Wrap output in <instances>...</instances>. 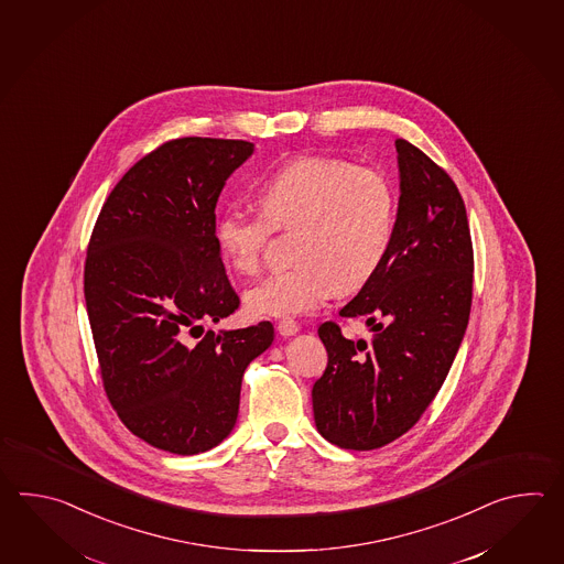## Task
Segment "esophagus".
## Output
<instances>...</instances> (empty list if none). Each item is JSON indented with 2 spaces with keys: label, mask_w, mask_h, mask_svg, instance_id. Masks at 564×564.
Instances as JSON below:
<instances>
[{
  "label": "esophagus",
  "mask_w": 564,
  "mask_h": 564,
  "mask_svg": "<svg viewBox=\"0 0 564 564\" xmlns=\"http://www.w3.org/2000/svg\"><path fill=\"white\" fill-rule=\"evenodd\" d=\"M278 333L282 336H294L300 330L299 323H294V321H290V318H284V321H280L278 323Z\"/></svg>",
  "instance_id": "1"
}]
</instances>
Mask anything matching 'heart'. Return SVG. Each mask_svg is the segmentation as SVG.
I'll return each instance as SVG.
<instances>
[{
	"instance_id": "obj_1",
	"label": "heart",
	"mask_w": 564,
	"mask_h": 564,
	"mask_svg": "<svg viewBox=\"0 0 564 564\" xmlns=\"http://www.w3.org/2000/svg\"><path fill=\"white\" fill-rule=\"evenodd\" d=\"M260 214L229 209L214 238L226 264L252 276L272 228H299L294 258L246 292L253 316H300L336 292H352L383 264L395 229V187L383 171L336 156H300L270 173L256 189Z\"/></svg>"
}]
</instances>
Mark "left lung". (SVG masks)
<instances>
[{"instance_id": "obj_1", "label": "left lung", "mask_w": 564, "mask_h": 564, "mask_svg": "<svg viewBox=\"0 0 564 564\" xmlns=\"http://www.w3.org/2000/svg\"><path fill=\"white\" fill-rule=\"evenodd\" d=\"M399 205L383 264L340 308L365 318L371 340L338 324L318 336L328 352L312 387L316 430L345 449H377L409 432L442 389L468 328L474 252L456 183L417 147L397 139Z\"/></svg>"}]
</instances>
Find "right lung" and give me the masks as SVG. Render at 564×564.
<instances>
[{"mask_svg": "<svg viewBox=\"0 0 564 564\" xmlns=\"http://www.w3.org/2000/svg\"><path fill=\"white\" fill-rule=\"evenodd\" d=\"M253 144L185 137L132 165L88 243L85 299L108 401L137 437L195 456L228 437L246 367L272 323L207 330L238 311L214 238L216 205ZM203 336L195 346L188 336Z\"/></svg>", "mask_w": 564, "mask_h": 564, "instance_id": "add662e5", "label": "right lung"}]
</instances>
